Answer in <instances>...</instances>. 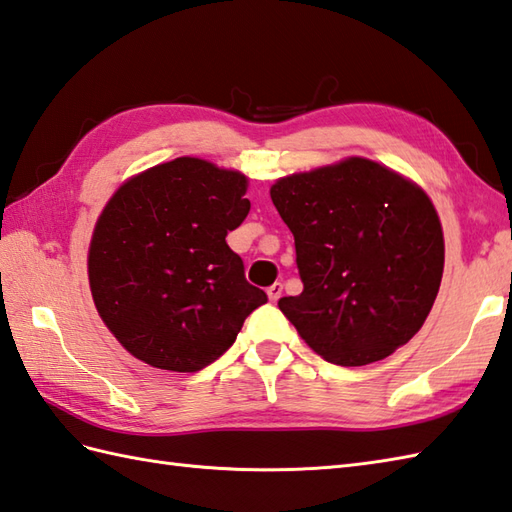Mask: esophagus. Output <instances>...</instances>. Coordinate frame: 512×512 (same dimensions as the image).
<instances>
[{
	"label": "esophagus",
	"mask_w": 512,
	"mask_h": 512,
	"mask_svg": "<svg viewBox=\"0 0 512 512\" xmlns=\"http://www.w3.org/2000/svg\"><path fill=\"white\" fill-rule=\"evenodd\" d=\"M267 295H269L271 302H278L280 295H282V285H280V282H274V285L267 289Z\"/></svg>",
	"instance_id": "obj_1"
}]
</instances>
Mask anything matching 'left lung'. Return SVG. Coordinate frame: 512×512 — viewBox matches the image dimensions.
I'll return each instance as SVG.
<instances>
[{
	"mask_svg": "<svg viewBox=\"0 0 512 512\" xmlns=\"http://www.w3.org/2000/svg\"><path fill=\"white\" fill-rule=\"evenodd\" d=\"M271 201L295 241L302 293L278 306L317 355L337 366L385 359L420 331L445 267L429 197L377 162L278 179Z\"/></svg>",
	"mask_w": 512,
	"mask_h": 512,
	"instance_id": "obj_1",
	"label": "left lung"
}]
</instances>
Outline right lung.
Returning a JSON list of instances; mask_svg holds the SVG:
<instances>
[{
	"mask_svg": "<svg viewBox=\"0 0 512 512\" xmlns=\"http://www.w3.org/2000/svg\"><path fill=\"white\" fill-rule=\"evenodd\" d=\"M245 190L236 170L177 157L127 181L102 210L89 285L102 322L133 357L197 372L267 302L225 243L249 212Z\"/></svg>",
	"mask_w": 512,
	"mask_h": 512,
	"instance_id": "add662e5",
	"label": "right lung"
}]
</instances>
